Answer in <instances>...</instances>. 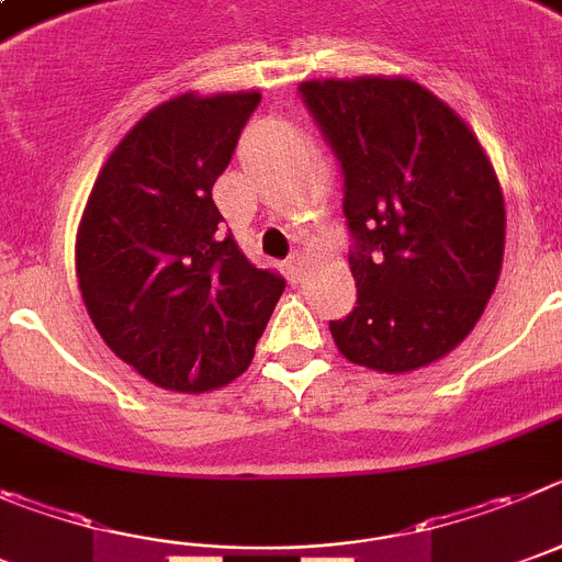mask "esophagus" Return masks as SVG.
I'll list each match as a JSON object with an SVG mask.
<instances>
[{"label": "esophagus", "mask_w": 562, "mask_h": 562, "mask_svg": "<svg viewBox=\"0 0 562 562\" xmlns=\"http://www.w3.org/2000/svg\"><path fill=\"white\" fill-rule=\"evenodd\" d=\"M302 266H305V257H302V255L288 257V269H291V274H300Z\"/></svg>", "instance_id": "34e87169"}]
</instances>
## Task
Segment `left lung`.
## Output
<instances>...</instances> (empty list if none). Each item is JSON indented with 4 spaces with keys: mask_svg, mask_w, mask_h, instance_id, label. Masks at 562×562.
I'll use <instances>...</instances> for the list:
<instances>
[{
    "mask_svg": "<svg viewBox=\"0 0 562 562\" xmlns=\"http://www.w3.org/2000/svg\"><path fill=\"white\" fill-rule=\"evenodd\" d=\"M344 173L358 302L330 322L347 361L403 375L482 318L502 274L507 212L476 134L408 78L300 83Z\"/></svg>",
    "mask_w": 562,
    "mask_h": 562,
    "instance_id": "obj_1",
    "label": "left lung"
}]
</instances>
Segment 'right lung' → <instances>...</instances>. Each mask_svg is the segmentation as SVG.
<instances>
[{
	"label": "right lung",
	"mask_w": 562,
	"mask_h": 562,
	"mask_svg": "<svg viewBox=\"0 0 562 562\" xmlns=\"http://www.w3.org/2000/svg\"><path fill=\"white\" fill-rule=\"evenodd\" d=\"M260 92L179 94L100 168L75 240L83 305L111 352L173 392L244 375L285 280L221 229L212 187Z\"/></svg>",
	"instance_id": "add662e5"
}]
</instances>
